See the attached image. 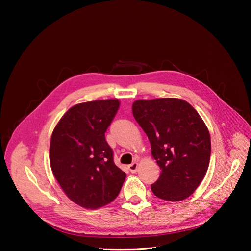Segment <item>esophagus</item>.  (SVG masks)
Wrapping results in <instances>:
<instances>
[{"mask_svg": "<svg viewBox=\"0 0 251 251\" xmlns=\"http://www.w3.org/2000/svg\"><path fill=\"white\" fill-rule=\"evenodd\" d=\"M128 169L130 170V173L135 174V173L137 172V169H138V163L134 162V163H132V164H130L129 166H128Z\"/></svg>", "mask_w": 251, "mask_h": 251, "instance_id": "obj_1", "label": "esophagus"}]
</instances>
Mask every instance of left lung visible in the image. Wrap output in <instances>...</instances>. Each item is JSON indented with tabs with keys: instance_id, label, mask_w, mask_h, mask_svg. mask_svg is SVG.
<instances>
[{
	"instance_id": "obj_1",
	"label": "left lung",
	"mask_w": 251,
	"mask_h": 251,
	"mask_svg": "<svg viewBox=\"0 0 251 251\" xmlns=\"http://www.w3.org/2000/svg\"><path fill=\"white\" fill-rule=\"evenodd\" d=\"M132 114L151 143L161 175L151 185L154 195L180 201L194 193L210 161V135L197 111L185 100H136Z\"/></svg>"
}]
</instances>
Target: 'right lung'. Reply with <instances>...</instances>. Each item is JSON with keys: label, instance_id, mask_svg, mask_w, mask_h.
I'll return each mask as SVG.
<instances>
[{"label": "right lung", "instance_id": "add662e5", "mask_svg": "<svg viewBox=\"0 0 251 251\" xmlns=\"http://www.w3.org/2000/svg\"><path fill=\"white\" fill-rule=\"evenodd\" d=\"M119 108V99L75 104L52 131V174L69 199L87 209H98L113 201L126 178L114 164L113 151L104 137Z\"/></svg>", "mask_w": 251, "mask_h": 251}]
</instances>
